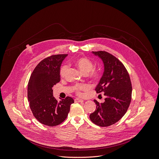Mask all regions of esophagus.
I'll use <instances>...</instances> for the list:
<instances>
[{
    "mask_svg": "<svg viewBox=\"0 0 159 159\" xmlns=\"http://www.w3.org/2000/svg\"><path fill=\"white\" fill-rule=\"evenodd\" d=\"M74 101H75V102H84V101L82 99H79V98H75L74 99Z\"/></svg>",
    "mask_w": 159,
    "mask_h": 159,
    "instance_id": "34e87169",
    "label": "esophagus"
}]
</instances>
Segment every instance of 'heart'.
<instances>
[{
	"label": "heart",
	"mask_w": 159,
	"mask_h": 159,
	"mask_svg": "<svg viewBox=\"0 0 159 159\" xmlns=\"http://www.w3.org/2000/svg\"><path fill=\"white\" fill-rule=\"evenodd\" d=\"M74 65L77 67L84 74H86L88 78L91 80H96L99 79L101 75L100 70L94 66L93 61L88 58L80 57L74 61ZM67 71V66L63 65L60 69V75L63 77ZM88 87L85 84H75L72 87V89L79 96L82 94V91L88 89Z\"/></svg>",
	"instance_id": "b5f03b06"
}]
</instances>
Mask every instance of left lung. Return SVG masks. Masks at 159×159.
<instances>
[{
    "label": "left lung",
    "mask_w": 159,
    "mask_h": 159,
    "mask_svg": "<svg viewBox=\"0 0 159 159\" xmlns=\"http://www.w3.org/2000/svg\"><path fill=\"white\" fill-rule=\"evenodd\" d=\"M104 64V72L95 90L104 93L105 102L96 104V110L90 114L91 121L100 127H107L118 122L126 113L132 99V84L129 74L123 63L106 51L93 52Z\"/></svg>",
    "instance_id": "left-lung-1"
}]
</instances>
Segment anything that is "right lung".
<instances>
[{"instance_id":"obj_1","label":"right lung","mask_w":159,"mask_h":159,"mask_svg":"<svg viewBox=\"0 0 159 159\" xmlns=\"http://www.w3.org/2000/svg\"><path fill=\"white\" fill-rule=\"evenodd\" d=\"M68 54L52 55L41 60L32 72L28 83L29 106L36 119L41 124L55 126L68 116L74 99L67 96L58 101L52 87L60 81L61 64Z\"/></svg>"}]
</instances>
